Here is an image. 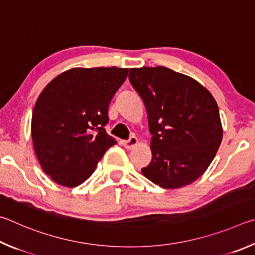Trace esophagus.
Masks as SVG:
<instances>
[{"label": "esophagus", "instance_id": "esophagus-1", "mask_svg": "<svg viewBox=\"0 0 255 255\" xmlns=\"http://www.w3.org/2000/svg\"><path fill=\"white\" fill-rule=\"evenodd\" d=\"M136 144H137V139H136V137H135L134 135H132V136L130 137V139L127 140V141H123L124 148L128 149V150L133 149Z\"/></svg>", "mask_w": 255, "mask_h": 255}]
</instances>
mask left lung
Wrapping results in <instances>:
<instances>
[{
  "instance_id": "1",
  "label": "left lung",
  "mask_w": 255,
  "mask_h": 255,
  "mask_svg": "<svg viewBox=\"0 0 255 255\" xmlns=\"http://www.w3.org/2000/svg\"><path fill=\"white\" fill-rule=\"evenodd\" d=\"M128 79L144 103L152 134V160L142 173L167 189L194 182L222 142L215 98L189 76L163 66L131 68Z\"/></svg>"
}]
</instances>
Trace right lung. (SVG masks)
<instances>
[{
	"instance_id": "right-lung-1",
	"label": "right lung",
	"mask_w": 255,
	"mask_h": 255,
	"mask_svg": "<svg viewBox=\"0 0 255 255\" xmlns=\"http://www.w3.org/2000/svg\"><path fill=\"white\" fill-rule=\"evenodd\" d=\"M128 68H73L40 94L31 120L33 149L43 171L65 187L88 179L107 149L116 144L105 131L109 106Z\"/></svg>"
}]
</instances>
